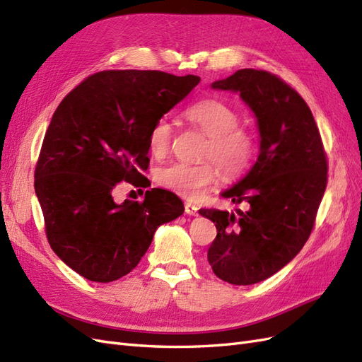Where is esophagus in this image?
Instances as JSON below:
<instances>
[{
  "label": "esophagus",
  "mask_w": 362,
  "mask_h": 362,
  "mask_svg": "<svg viewBox=\"0 0 362 362\" xmlns=\"http://www.w3.org/2000/svg\"><path fill=\"white\" fill-rule=\"evenodd\" d=\"M184 208H185V213H187L189 216H198V206H196L194 204L185 202Z\"/></svg>",
  "instance_id": "34e87169"
}]
</instances>
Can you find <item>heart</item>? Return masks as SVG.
<instances>
[{"label":"heart","mask_w":362,"mask_h":362,"mask_svg":"<svg viewBox=\"0 0 362 362\" xmlns=\"http://www.w3.org/2000/svg\"><path fill=\"white\" fill-rule=\"evenodd\" d=\"M189 124L208 139L202 148L201 164L173 163L158 170L157 181L166 190L184 199H198L223 177L233 180L243 175L257 154V137L231 105L218 100H202L184 112ZM173 128L166 117L152 125L148 145L152 156L164 157L170 151Z\"/></svg>","instance_id":"obj_1"}]
</instances>
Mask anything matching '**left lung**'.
Masks as SVG:
<instances>
[{
    "instance_id": "1",
    "label": "left lung",
    "mask_w": 362,
    "mask_h": 362,
    "mask_svg": "<svg viewBox=\"0 0 362 362\" xmlns=\"http://www.w3.org/2000/svg\"><path fill=\"white\" fill-rule=\"evenodd\" d=\"M211 87L240 92L259 129L257 163L222 193L245 202L246 211L199 210L217 229L208 249L214 275L250 286L288 264L310 238L327 184V158L310 107L278 75L240 69Z\"/></svg>"
}]
</instances>
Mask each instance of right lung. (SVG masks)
Returning a JSON list of instances; mask_svg holds the SVG:
<instances>
[{"label":"right lung","instance_id":"add662e5","mask_svg":"<svg viewBox=\"0 0 362 362\" xmlns=\"http://www.w3.org/2000/svg\"><path fill=\"white\" fill-rule=\"evenodd\" d=\"M201 78L161 71H103L71 90L52 115L35 170L51 249L78 275L112 282L133 270L156 229L184 213L177 194L146 190L113 201L119 182L146 187L149 131Z\"/></svg>","mask_w":362,"mask_h":362}]
</instances>
